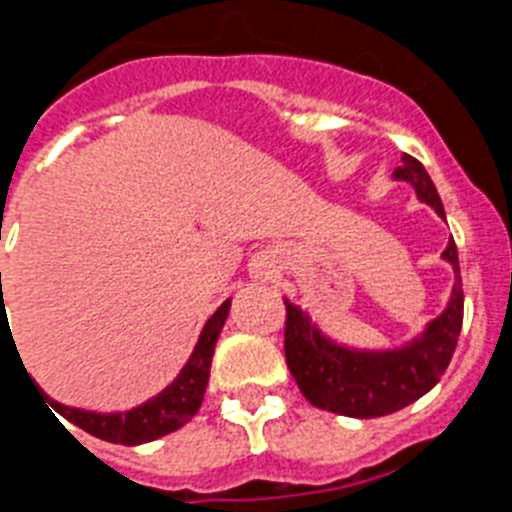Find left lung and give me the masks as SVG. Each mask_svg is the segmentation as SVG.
I'll return each instance as SVG.
<instances>
[{"mask_svg":"<svg viewBox=\"0 0 512 512\" xmlns=\"http://www.w3.org/2000/svg\"><path fill=\"white\" fill-rule=\"evenodd\" d=\"M395 179L410 182L423 202L446 217L436 184L418 158L402 156ZM443 259L456 271L449 307L425 328L423 336L397 351H351L325 341L307 312L284 300V356L297 387L310 405L348 418H379L408 408L410 402L433 390L443 377L464 320V289L459 277V253L449 241Z\"/></svg>","mask_w":512,"mask_h":512,"instance_id":"8db88e82","label":"left lung"}]
</instances>
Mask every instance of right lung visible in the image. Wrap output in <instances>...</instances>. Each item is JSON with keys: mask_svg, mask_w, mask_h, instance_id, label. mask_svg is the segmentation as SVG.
Returning <instances> with one entry per match:
<instances>
[{"mask_svg": "<svg viewBox=\"0 0 512 512\" xmlns=\"http://www.w3.org/2000/svg\"><path fill=\"white\" fill-rule=\"evenodd\" d=\"M2 282V274H0ZM230 300H225L223 305L217 307L215 315L205 323L200 341L194 346L192 356H189L187 366L182 369V374L174 379V382L166 387L161 395L151 397L148 402H143L140 408L128 410V413H87V410L66 408L61 402L51 400V397L40 392L48 408L56 410L58 415L69 420V423L79 425L81 431L92 433V436L102 438V441L110 443H125V446H138V443L156 441V438L166 436V433L182 428L187 420H192L197 415L202 405V397L207 390V379H210V364L212 354H215V343L220 330H223L225 318H228ZM4 318V315H2Z\"/></svg>", "mask_w": 512, "mask_h": 512, "instance_id": "obj_1", "label": "right lung"}]
</instances>
